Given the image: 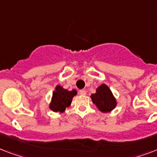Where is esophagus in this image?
I'll return each instance as SVG.
<instances>
[{"mask_svg": "<svg viewBox=\"0 0 157 157\" xmlns=\"http://www.w3.org/2000/svg\"><path fill=\"white\" fill-rule=\"evenodd\" d=\"M79 94H81V95H86V91L85 90H81L79 91Z\"/></svg>", "mask_w": 157, "mask_h": 157, "instance_id": "esophagus-1", "label": "esophagus"}]
</instances>
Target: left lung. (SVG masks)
Listing matches in <instances>:
<instances>
[{"mask_svg":"<svg viewBox=\"0 0 157 157\" xmlns=\"http://www.w3.org/2000/svg\"><path fill=\"white\" fill-rule=\"evenodd\" d=\"M90 98L94 104L103 113L112 112L117 105V101L112 90L105 84L98 86L95 93L91 94Z\"/></svg>","mask_w":157,"mask_h":157,"instance_id":"1","label":"left lung"}]
</instances>
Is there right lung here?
Wrapping results in <instances>:
<instances>
[{
  "mask_svg": "<svg viewBox=\"0 0 157 157\" xmlns=\"http://www.w3.org/2000/svg\"><path fill=\"white\" fill-rule=\"evenodd\" d=\"M76 94L77 91L76 90L69 91L58 85L53 91L52 98L49 105L50 109L54 112H63L67 107L71 105L72 98Z\"/></svg>",
  "mask_w": 157,
  "mask_h": 157,
  "instance_id": "right-lung-1",
  "label": "right lung"
}]
</instances>
